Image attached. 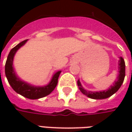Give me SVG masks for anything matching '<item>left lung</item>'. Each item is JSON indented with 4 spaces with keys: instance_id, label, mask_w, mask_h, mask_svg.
<instances>
[{
    "instance_id": "8db88e82",
    "label": "left lung",
    "mask_w": 132,
    "mask_h": 132,
    "mask_svg": "<svg viewBox=\"0 0 132 132\" xmlns=\"http://www.w3.org/2000/svg\"><path fill=\"white\" fill-rule=\"evenodd\" d=\"M119 61V76L117 78V80H115V82L113 84V86H110V88L108 89L107 90H103V91L99 92H92L88 91L83 88L81 84H80V80H78V86L79 88V90L82 92V93L86 95L87 97L95 100H102L108 98L110 97L112 95L114 94L119 88L121 87L122 84L124 82L125 77V62L123 58L120 57Z\"/></svg>"
}]
</instances>
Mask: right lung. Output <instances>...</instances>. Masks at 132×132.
Returning <instances> with one entry per match:
<instances>
[{"mask_svg": "<svg viewBox=\"0 0 132 132\" xmlns=\"http://www.w3.org/2000/svg\"><path fill=\"white\" fill-rule=\"evenodd\" d=\"M27 41V39L22 41L10 50V53L7 56V61L5 62V76H6L8 83H10L11 87L17 93L27 98H29V99H39V98L48 95L54 90L56 86L57 85L58 78H59V76L61 71H59L56 72L53 76L50 83L47 86H43V87L31 86L30 84L20 80L16 76L15 73L14 71V69H13V58L16 52L22 46H23L24 44L26 43Z\"/></svg>", "mask_w": 132, "mask_h": 132, "instance_id": "obj_1", "label": "right lung"}]
</instances>
